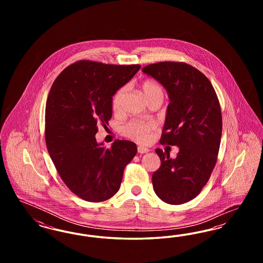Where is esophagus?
<instances>
[{
	"label": "esophagus",
	"mask_w": 263,
	"mask_h": 263,
	"mask_svg": "<svg viewBox=\"0 0 263 263\" xmlns=\"http://www.w3.org/2000/svg\"><path fill=\"white\" fill-rule=\"evenodd\" d=\"M137 150L138 153H140V154H145V153H148L150 151L148 148H146L144 146H138Z\"/></svg>",
	"instance_id": "34e87169"
}]
</instances>
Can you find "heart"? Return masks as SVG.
<instances>
[{
    "mask_svg": "<svg viewBox=\"0 0 263 263\" xmlns=\"http://www.w3.org/2000/svg\"><path fill=\"white\" fill-rule=\"evenodd\" d=\"M142 88L148 101L157 98L163 100L164 98V90L163 87L155 81L147 80L143 82ZM126 93H127V87H121L113 93L111 98V108L114 112L119 113L122 110ZM153 129H154L153 122L132 120L121 127V134L139 143H146L150 139L151 132Z\"/></svg>",
    "mask_w": 263,
    "mask_h": 263,
    "instance_id": "obj_1",
    "label": "heart"
}]
</instances>
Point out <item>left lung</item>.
Instances as JSON below:
<instances>
[{
    "instance_id": "8db88e82",
    "label": "left lung",
    "mask_w": 263,
    "mask_h": 263,
    "mask_svg": "<svg viewBox=\"0 0 263 263\" xmlns=\"http://www.w3.org/2000/svg\"><path fill=\"white\" fill-rule=\"evenodd\" d=\"M159 81L171 102L161 144L179 147L175 159L156 149L161 166L152 175L153 187L163 202L179 205L195 198L217 163L222 136V112L207 77L184 62H159L142 69Z\"/></svg>"
}]
</instances>
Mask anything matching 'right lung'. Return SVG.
<instances>
[{
	"instance_id": "add662e5",
	"label": "right lung",
	"mask_w": 263,
	"mask_h": 263,
	"mask_svg": "<svg viewBox=\"0 0 263 263\" xmlns=\"http://www.w3.org/2000/svg\"><path fill=\"white\" fill-rule=\"evenodd\" d=\"M135 65L81 60L65 68L51 87L45 107V142L64 183L88 202L111 198L137 146L116 140L109 149L98 144V126L112 116L113 93L140 70Z\"/></svg>"
}]
</instances>
